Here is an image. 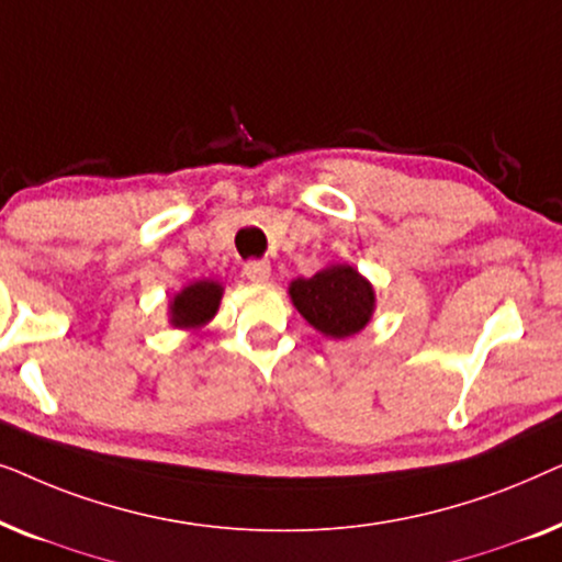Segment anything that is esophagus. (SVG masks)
<instances>
[{"mask_svg":"<svg viewBox=\"0 0 562 562\" xmlns=\"http://www.w3.org/2000/svg\"><path fill=\"white\" fill-rule=\"evenodd\" d=\"M243 273L248 276L252 283H266L271 279V263H268V260H248V263L243 266Z\"/></svg>","mask_w":562,"mask_h":562,"instance_id":"esophagus-1","label":"esophagus"}]
</instances>
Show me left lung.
<instances>
[{"label": "left lung", "mask_w": 562, "mask_h": 562, "mask_svg": "<svg viewBox=\"0 0 562 562\" xmlns=\"http://www.w3.org/2000/svg\"><path fill=\"white\" fill-rule=\"evenodd\" d=\"M289 296L314 329L335 340L360 333L375 306L373 286L348 263L327 266L312 279L291 281Z\"/></svg>", "instance_id": "obj_1"}]
</instances>
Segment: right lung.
<instances>
[{"label":"right lung","mask_w":562,"mask_h":562,"mask_svg":"<svg viewBox=\"0 0 562 562\" xmlns=\"http://www.w3.org/2000/svg\"><path fill=\"white\" fill-rule=\"evenodd\" d=\"M222 289L217 281H194L187 289H181L168 306L171 325L179 329H199L210 322L220 310Z\"/></svg>","instance_id":"right-lung-1"}]
</instances>
